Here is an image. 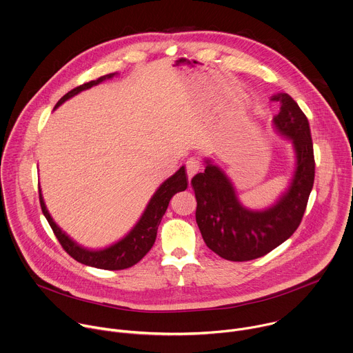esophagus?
<instances>
[{
	"instance_id": "esophagus-1",
	"label": "esophagus",
	"mask_w": 353,
	"mask_h": 353,
	"mask_svg": "<svg viewBox=\"0 0 353 353\" xmlns=\"http://www.w3.org/2000/svg\"><path fill=\"white\" fill-rule=\"evenodd\" d=\"M201 166H199V162L196 159H188L187 163H185V172H187V176H188V180H191L194 177V174H196L199 172Z\"/></svg>"
}]
</instances>
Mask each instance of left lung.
Masks as SVG:
<instances>
[{"label": "left lung", "mask_w": 353, "mask_h": 353, "mask_svg": "<svg viewBox=\"0 0 353 353\" xmlns=\"http://www.w3.org/2000/svg\"><path fill=\"white\" fill-rule=\"evenodd\" d=\"M280 102L276 130L290 139L296 154V170L288 191L266 210L244 208L228 177L209 161L203 173L192 177L196 198L195 219L209 250L232 262L268 255L299 227L314 183V155L306 114L285 92L270 98Z\"/></svg>", "instance_id": "obj_1"}]
</instances>
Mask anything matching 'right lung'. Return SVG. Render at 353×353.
<instances>
[{
	"mask_svg": "<svg viewBox=\"0 0 353 353\" xmlns=\"http://www.w3.org/2000/svg\"><path fill=\"white\" fill-rule=\"evenodd\" d=\"M112 76H113V73H109V74L98 77L97 80H91L88 83H84V84L70 90L68 94H65L58 101L55 108L59 106L66 99H69L70 97L76 95L77 92L87 90L106 79H110ZM187 185H188V179H187L184 166H181L172 177H169L158 188V191L151 198L141 219L139 220V223L134 225V228L128 234V236L122 241L116 243L114 245H112L106 250H102V251H88V250L79 247L76 243H73L66 236V234L62 232V230L54 223L52 217L50 216V213L46 208L44 201H43L41 191H39V195H40L41 210H43L46 219L48 220V223L55 234V237L58 239L62 248L74 261H77L83 265L97 268V269H103V270H123V269L132 268L136 263H139L152 248V245L157 240V231H158L159 223L169 206L172 196L174 194H177L179 191H184L187 188Z\"/></svg>",
	"mask_w": 353,
	"mask_h": 353,
	"instance_id": "right-lung-1",
	"label": "right lung"
}]
</instances>
